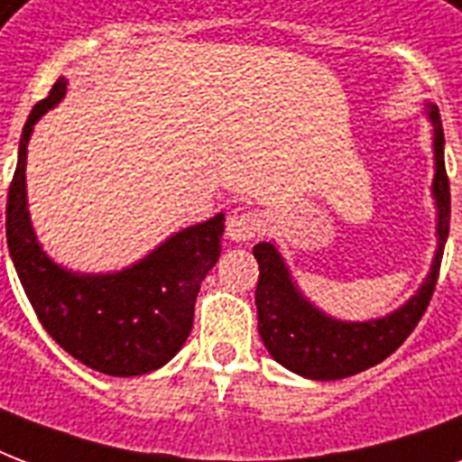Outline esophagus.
<instances>
[{
  "label": "esophagus",
  "mask_w": 462,
  "mask_h": 462,
  "mask_svg": "<svg viewBox=\"0 0 462 462\" xmlns=\"http://www.w3.org/2000/svg\"><path fill=\"white\" fill-rule=\"evenodd\" d=\"M261 230H263V223L259 213L254 210H237L227 217V237L232 242H252L259 237Z\"/></svg>",
  "instance_id": "34e87169"
}]
</instances>
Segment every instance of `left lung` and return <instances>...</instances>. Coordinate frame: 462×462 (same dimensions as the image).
<instances>
[{"mask_svg":"<svg viewBox=\"0 0 462 462\" xmlns=\"http://www.w3.org/2000/svg\"><path fill=\"white\" fill-rule=\"evenodd\" d=\"M430 117L434 122L437 153L434 199L439 206V246L430 278L405 307L376 321H336L311 307L297 292L281 254L271 242L254 246V256L259 261L256 311L261 340L275 362L288 366L290 372L316 381H336L365 372L398 350L430 307L451 225V184L444 165V126L439 107L431 105Z\"/></svg>","mask_w":462,"mask_h":462,"instance_id":"obj_1","label":"left lung"}]
</instances>
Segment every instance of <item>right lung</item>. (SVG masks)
Returning a JSON list of instances; mask_svg holds the SVG:
<instances>
[{
	"instance_id": "right-lung-1",
	"label": "right lung",
	"mask_w": 462,
	"mask_h": 462,
	"mask_svg": "<svg viewBox=\"0 0 462 462\" xmlns=\"http://www.w3.org/2000/svg\"><path fill=\"white\" fill-rule=\"evenodd\" d=\"M67 79L28 115L6 196V245L42 328L96 372L141 376L180 352L194 326L203 278L220 256L225 216L177 232L153 254L115 275H76L47 259L25 208V148L32 125L64 97Z\"/></svg>"
}]
</instances>
